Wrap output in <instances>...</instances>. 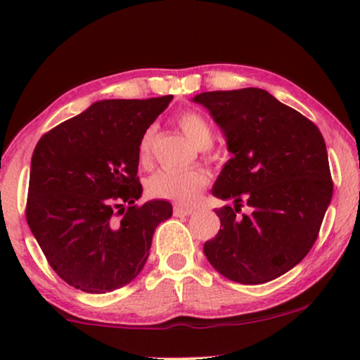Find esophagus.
I'll return each instance as SVG.
<instances>
[{
	"label": "esophagus",
	"mask_w": 360,
	"mask_h": 360,
	"mask_svg": "<svg viewBox=\"0 0 360 360\" xmlns=\"http://www.w3.org/2000/svg\"><path fill=\"white\" fill-rule=\"evenodd\" d=\"M196 212L194 208H186V206H181V205H176L174 206V214L176 217H191V214Z\"/></svg>",
	"instance_id": "34e87169"
}]
</instances>
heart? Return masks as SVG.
<instances>
[{
  "mask_svg": "<svg viewBox=\"0 0 360 360\" xmlns=\"http://www.w3.org/2000/svg\"><path fill=\"white\" fill-rule=\"evenodd\" d=\"M181 130L198 148H208L213 142V128L200 111H183L177 118ZM155 128L148 127L143 131L139 143V155L142 162H147L150 157L152 140ZM210 176L203 169H160L147 181V191L155 198L177 201V203H194L200 193L208 186Z\"/></svg>",
  "mask_w": 360,
  "mask_h": 360,
  "instance_id": "1",
  "label": "heart"
}]
</instances>
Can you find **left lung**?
<instances>
[{
    "instance_id": "obj_1",
    "label": "left lung",
    "mask_w": 360,
    "mask_h": 360,
    "mask_svg": "<svg viewBox=\"0 0 360 360\" xmlns=\"http://www.w3.org/2000/svg\"><path fill=\"white\" fill-rule=\"evenodd\" d=\"M208 108L232 159L213 186L235 206L214 210L221 229L205 243L226 279L262 284L307 257L333 194L325 140L313 122L267 91H210L193 98ZM245 202L249 214H240Z\"/></svg>"
}]
</instances>
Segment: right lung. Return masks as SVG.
Listing matches in <instances>:
<instances>
[{
	"instance_id": "add662e5",
	"label": "right lung",
	"mask_w": 360,
	"mask_h": 360,
	"mask_svg": "<svg viewBox=\"0 0 360 360\" xmlns=\"http://www.w3.org/2000/svg\"><path fill=\"white\" fill-rule=\"evenodd\" d=\"M172 96L96 101L42 135L30 166L27 223L69 286L110 292L146 266L172 205L142 196L139 143Z\"/></svg>"
}]
</instances>
